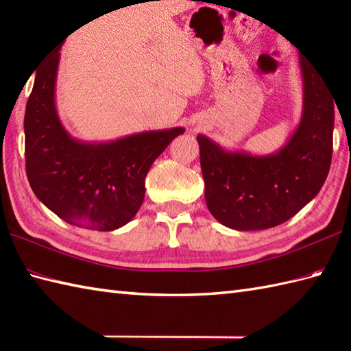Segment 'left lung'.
<instances>
[{
  "mask_svg": "<svg viewBox=\"0 0 351 351\" xmlns=\"http://www.w3.org/2000/svg\"><path fill=\"white\" fill-rule=\"evenodd\" d=\"M303 81L300 123L278 152H230L199 134L205 200L221 225L259 230L280 225L314 199L329 173L335 104L317 69L299 57Z\"/></svg>",
  "mask_w": 351,
  "mask_h": 351,
  "instance_id": "1",
  "label": "left lung"
}]
</instances>
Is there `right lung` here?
Segmentation results:
<instances>
[{
	"mask_svg": "<svg viewBox=\"0 0 351 351\" xmlns=\"http://www.w3.org/2000/svg\"><path fill=\"white\" fill-rule=\"evenodd\" d=\"M60 49V48H58ZM60 52L37 71L25 117V169L40 202L69 225L114 230L134 219L145 178L184 128L146 131L104 143L72 137L56 108Z\"/></svg>",
	"mask_w": 351,
	"mask_h": 351,
	"instance_id": "add662e5",
	"label": "right lung"
}]
</instances>
